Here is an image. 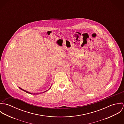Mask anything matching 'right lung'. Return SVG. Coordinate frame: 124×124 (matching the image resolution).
Instances as JSON below:
<instances>
[{"instance_id": "right-lung-1", "label": "right lung", "mask_w": 124, "mask_h": 124, "mask_svg": "<svg viewBox=\"0 0 124 124\" xmlns=\"http://www.w3.org/2000/svg\"><path fill=\"white\" fill-rule=\"evenodd\" d=\"M19 88L21 90H23V91H25V92H26L27 93H30V94H31V93H30V92H28V91H26V90H23V89H22V88H20V87H19ZM45 92H46V91H45ZM33 94H35V93H33Z\"/></svg>"}]
</instances>
